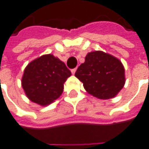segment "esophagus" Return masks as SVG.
Masks as SVG:
<instances>
[{
    "label": "esophagus",
    "mask_w": 149,
    "mask_h": 149,
    "mask_svg": "<svg viewBox=\"0 0 149 149\" xmlns=\"http://www.w3.org/2000/svg\"><path fill=\"white\" fill-rule=\"evenodd\" d=\"M76 71H77V68H73V69H72L71 70L72 73V74H75Z\"/></svg>",
    "instance_id": "obj_1"
}]
</instances>
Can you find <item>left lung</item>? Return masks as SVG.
I'll return each mask as SVG.
<instances>
[{"label": "left lung", "mask_w": 149, "mask_h": 149, "mask_svg": "<svg viewBox=\"0 0 149 149\" xmlns=\"http://www.w3.org/2000/svg\"><path fill=\"white\" fill-rule=\"evenodd\" d=\"M75 76L83 83L87 92L100 99L114 97L125 84L121 61L100 51L88 53L85 63L78 67Z\"/></svg>", "instance_id": "obj_1"}]
</instances>
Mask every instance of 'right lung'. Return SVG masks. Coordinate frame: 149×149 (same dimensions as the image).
<instances>
[{
    "label": "right lung",
    "mask_w": 149,
    "mask_h": 149,
    "mask_svg": "<svg viewBox=\"0 0 149 149\" xmlns=\"http://www.w3.org/2000/svg\"><path fill=\"white\" fill-rule=\"evenodd\" d=\"M71 75L64 62L51 54L44 55L26 66L22 85L29 99L47 106L61 95L64 83Z\"/></svg>",
    "instance_id": "obj_1"
}]
</instances>
